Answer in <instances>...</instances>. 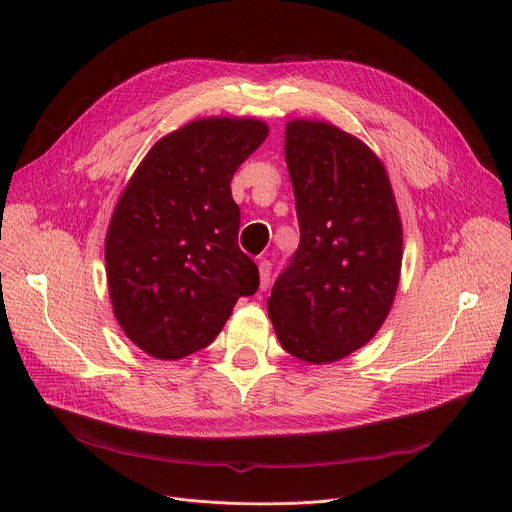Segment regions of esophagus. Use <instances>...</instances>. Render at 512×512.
<instances>
[{
    "label": "esophagus",
    "instance_id": "34e87169",
    "mask_svg": "<svg viewBox=\"0 0 512 512\" xmlns=\"http://www.w3.org/2000/svg\"><path fill=\"white\" fill-rule=\"evenodd\" d=\"M271 269H273V265H271V260H260L258 262V273H260V288L262 290H267L269 288V284H271Z\"/></svg>",
    "mask_w": 512,
    "mask_h": 512
}]
</instances>
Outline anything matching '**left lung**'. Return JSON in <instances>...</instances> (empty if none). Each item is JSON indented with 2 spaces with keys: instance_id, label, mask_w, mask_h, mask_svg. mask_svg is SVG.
I'll return each instance as SVG.
<instances>
[{
  "instance_id": "left-lung-1",
  "label": "left lung",
  "mask_w": 512,
  "mask_h": 512,
  "mask_svg": "<svg viewBox=\"0 0 512 512\" xmlns=\"http://www.w3.org/2000/svg\"><path fill=\"white\" fill-rule=\"evenodd\" d=\"M284 153L301 241L267 309L286 352L324 365L363 348L389 316L404 230L384 164L356 136L292 119Z\"/></svg>"
}]
</instances>
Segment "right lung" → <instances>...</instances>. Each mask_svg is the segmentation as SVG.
Masks as SVG:
<instances>
[{
  "instance_id": "right-lung-1",
  "label": "right lung",
  "mask_w": 512,
  "mask_h": 512,
  "mask_svg": "<svg viewBox=\"0 0 512 512\" xmlns=\"http://www.w3.org/2000/svg\"><path fill=\"white\" fill-rule=\"evenodd\" d=\"M267 134L252 117L194 119L149 149L117 200L104 245L113 314L160 361L209 346L258 290L230 181Z\"/></svg>"
}]
</instances>
